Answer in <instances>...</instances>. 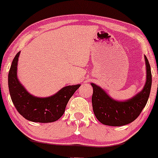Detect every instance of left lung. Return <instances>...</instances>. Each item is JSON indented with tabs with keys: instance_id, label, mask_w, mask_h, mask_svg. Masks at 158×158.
Here are the masks:
<instances>
[{
	"instance_id": "left-lung-1",
	"label": "left lung",
	"mask_w": 158,
	"mask_h": 158,
	"mask_svg": "<svg viewBox=\"0 0 158 158\" xmlns=\"http://www.w3.org/2000/svg\"><path fill=\"white\" fill-rule=\"evenodd\" d=\"M147 66V80L144 89L128 101L118 102L111 98L105 91L92 83L93 94L92 108L96 118L102 124L109 126H122L134 122L145 107L152 83L151 66L144 56Z\"/></svg>"
}]
</instances>
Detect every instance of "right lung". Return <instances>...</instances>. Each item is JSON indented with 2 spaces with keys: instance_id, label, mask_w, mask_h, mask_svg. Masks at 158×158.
<instances>
[{
  "instance_id": "add662e5",
  "label": "right lung",
  "mask_w": 158,
  "mask_h": 158,
  "mask_svg": "<svg viewBox=\"0 0 158 158\" xmlns=\"http://www.w3.org/2000/svg\"><path fill=\"white\" fill-rule=\"evenodd\" d=\"M18 52L14 57L8 74L10 98L16 109L27 120L48 123L60 119L65 112L66 105L80 85H68L48 98H37L27 92L17 77Z\"/></svg>"
}]
</instances>
